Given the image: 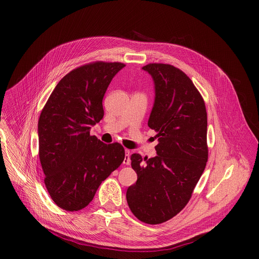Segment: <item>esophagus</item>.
<instances>
[{
	"label": "esophagus",
	"mask_w": 259,
	"mask_h": 259,
	"mask_svg": "<svg viewBox=\"0 0 259 259\" xmlns=\"http://www.w3.org/2000/svg\"><path fill=\"white\" fill-rule=\"evenodd\" d=\"M123 163H124L125 165H129V164H130V151H129V150H126V151H125V158H124Z\"/></svg>",
	"instance_id": "34e87169"
}]
</instances>
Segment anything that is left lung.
<instances>
[{
  "mask_svg": "<svg viewBox=\"0 0 259 259\" xmlns=\"http://www.w3.org/2000/svg\"><path fill=\"white\" fill-rule=\"evenodd\" d=\"M155 102L147 125L157 132V156L131 155L137 181L126 193L132 213L142 223L159 225L190 201L208 160L205 102L192 80L177 67L150 63Z\"/></svg>",
  "mask_w": 259,
  "mask_h": 259,
  "instance_id": "left-lung-1",
  "label": "left lung"
}]
</instances>
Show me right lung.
<instances>
[{"label": "right lung", "mask_w": 259, "mask_h": 259, "mask_svg": "<svg viewBox=\"0 0 259 259\" xmlns=\"http://www.w3.org/2000/svg\"><path fill=\"white\" fill-rule=\"evenodd\" d=\"M125 66L97 61L65 75L51 93L38 123L39 157L45 186L54 203L66 210L85 208L101 182L124 161V147L90 135L104 115L102 99Z\"/></svg>", "instance_id": "right-lung-1"}]
</instances>
